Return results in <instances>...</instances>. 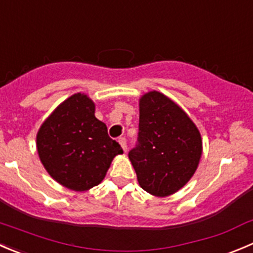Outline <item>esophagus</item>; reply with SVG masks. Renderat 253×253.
<instances>
[{
  "label": "esophagus",
  "mask_w": 253,
  "mask_h": 253,
  "mask_svg": "<svg viewBox=\"0 0 253 253\" xmlns=\"http://www.w3.org/2000/svg\"><path fill=\"white\" fill-rule=\"evenodd\" d=\"M119 142H120V144H121L122 149H124V151L126 152L127 151V139L125 138V137H120Z\"/></svg>",
  "instance_id": "34e87169"
}]
</instances>
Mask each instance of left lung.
<instances>
[{"label": "left lung", "mask_w": 253, "mask_h": 253, "mask_svg": "<svg viewBox=\"0 0 253 253\" xmlns=\"http://www.w3.org/2000/svg\"><path fill=\"white\" fill-rule=\"evenodd\" d=\"M202 149L197 126L175 102L158 91L141 97L138 137L128 158L142 189L156 197L178 192L197 170Z\"/></svg>", "instance_id": "left-lung-1"}]
</instances>
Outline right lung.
I'll return each instance as SVG.
<instances>
[{
  "instance_id": "obj_1",
  "label": "right lung",
  "mask_w": 253,
  "mask_h": 253,
  "mask_svg": "<svg viewBox=\"0 0 253 253\" xmlns=\"http://www.w3.org/2000/svg\"><path fill=\"white\" fill-rule=\"evenodd\" d=\"M39 158L51 178L61 185L84 192L101 183L122 148L95 117V105L86 95L75 94L59 105L37 134Z\"/></svg>"
}]
</instances>
